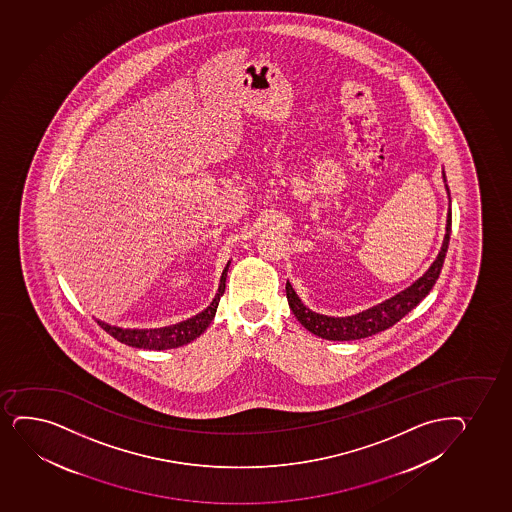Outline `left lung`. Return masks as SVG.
<instances>
[{
	"mask_svg": "<svg viewBox=\"0 0 512 512\" xmlns=\"http://www.w3.org/2000/svg\"><path fill=\"white\" fill-rule=\"evenodd\" d=\"M444 183H446V174H444ZM447 196L451 203V194L446 184ZM451 206L447 210L446 235L442 241L441 251L437 254L434 263L430 265L429 270L425 271L423 277L418 278L417 282L405 288L400 294L394 295L391 299L384 300L381 304L367 309V311L359 312L355 316H347V318H331V316H323L318 312H312L309 307L302 304L299 295L295 294L294 288L287 282V299L288 306L294 312L295 318L299 319V323L311 331L316 336H321L324 340L333 341H350L367 338V336L376 335L379 331L391 328L393 324L398 323L401 318H405L413 307L420 304V300L425 299V295H429L430 290L434 287L437 278L441 275L442 265L446 259L447 246H449V235H451Z\"/></svg>",
	"mask_w": 512,
	"mask_h": 512,
	"instance_id": "1",
	"label": "left lung"
}]
</instances>
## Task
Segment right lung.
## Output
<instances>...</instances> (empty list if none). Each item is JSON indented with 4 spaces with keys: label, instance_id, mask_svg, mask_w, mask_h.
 <instances>
[{
    "label": "right lung",
    "instance_id": "right-lung-1",
    "mask_svg": "<svg viewBox=\"0 0 512 512\" xmlns=\"http://www.w3.org/2000/svg\"><path fill=\"white\" fill-rule=\"evenodd\" d=\"M230 261L222 271V278H220V285H218V292L212 304L206 307L205 311L196 314L193 318L181 321V323L172 324V326H165V328L155 329H124L118 326H111V324L104 323L97 319V324L100 328L107 331L112 338L121 341L128 347L143 348V350H169V348L183 347L188 345L191 341L196 340L201 333H205V329L210 326L215 312H217L218 302L220 297L225 292V280H227V271H229Z\"/></svg>",
    "mask_w": 512,
    "mask_h": 512
}]
</instances>
